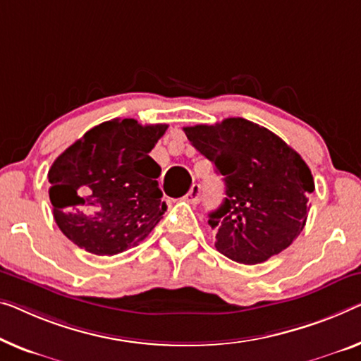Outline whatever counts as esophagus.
Segmentation results:
<instances>
[{"instance_id":"obj_1","label":"esophagus","mask_w":361,"mask_h":361,"mask_svg":"<svg viewBox=\"0 0 361 361\" xmlns=\"http://www.w3.org/2000/svg\"><path fill=\"white\" fill-rule=\"evenodd\" d=\"M201 197H202V188H201V185H192L191 190L188 191V195L185 196L186 201L191 202V204H197L199 201H201Z\"/></svg>"}]
</instances>
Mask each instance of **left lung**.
<instances>
[{
	"mask_svg": "<svg viewBox=\"0 0 361 361\" xmlns=\"http://www.w3.org/2000/svg\"><path fill=\"white\" fill-rule=\"evenodd\" d=\"M224 176L225 199L209 214L215 248L240 264H261L288 248L308 217L314 191L310 166L267 128L227 118L183 128Z\"/></svg>",
	"mask_w": 361,
	"mask_h": 361,
	"instance_id": "obj_1",
	"label": "left lung"
}]
</instances>
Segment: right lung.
I'll use <instances>...</instances> for the list:
<instances>
[{
    "instance_id": "obj_1",
    "label": "right lung",
    "mask_w": 361,
    "mask_h": 361,
    "mask_svg": "<svg viewBox=\"0 0 361 361\" xmlns=\"http://www.w3.org/2000/svg\"><path fill=\"white\" fill-rule=\"evenodd\" d=\"M166 125L133 118L89 129L48 170L53 217L79 248L97 256L123 252L152 232L166 211L160 166L149 152Z\"/></svg>"
}]
</instances>
